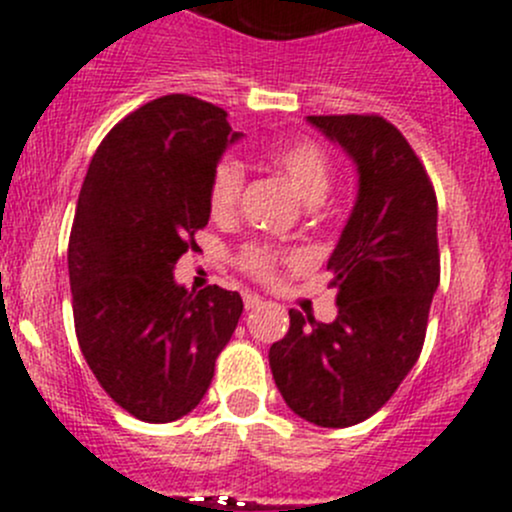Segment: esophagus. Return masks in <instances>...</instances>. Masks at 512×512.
<instances>
[{
    "instance_id": "1",
    "label": "esophagus",
    "mask_w": 512,
    "mask_h": 512,
    "mask_svg": "<svg viewBox=\"0 0 512 512\" xmlns=\"http://www.w3.org/2000/svg\"><path fill=\"white\" fill-rule=\"evenodd\" d=\"M243 304H246V311H253V309H259L261 304H264V299L256 294H246L243 296Z\"/></svg>"
}]
</instances>
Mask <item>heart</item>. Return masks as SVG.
<instances>
[{"label": "heart", "mask_w": 512, "mask_h": 512, "mask_svg": "<svg viewBox=\"0 0 512 512\" xmlns=\"http://www.w3.org/2000/svg\"><path fill=\"white\" fill-rule=\"evenodd\" d=\"M269 160L284 178L291 180V186L309 206L319 203L332 186V163H329L324 150L311 140L279 145V148L271 150ZM243 186H246V168H243L241 160L231 158V155L218 160L211 170V180H208V206H211L213 216H233L238 201H241ZM276 259H279V253L271 246L251 243L241 251L238 264L256 279H269L276 269Z\"/></svg>", "instance_id": "1"}]
</instances>
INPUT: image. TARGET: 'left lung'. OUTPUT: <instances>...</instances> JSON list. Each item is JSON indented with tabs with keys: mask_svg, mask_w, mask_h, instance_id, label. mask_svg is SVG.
Listing matches in <instances>:
<instances>
[{
	"mask_svg": "<svg viewBox=\"0 0 512 512\" xmlns=\"http://www.w3.org/2000/svg\"><path fill=\"white\" fill-rule=\"evenodd\" d=\"M357 165L359 191L329 256L337 319L289 311L269 349L281 397L301 420L352 427L397 392L422 352L440 284L437 198L405 135L379 115H309Z\"/></svg>",
	"mask_w": 512,
	"mask_h": 512,
	"instance_id": "obj_1",
	"label": "left lung"
}]
</instances>
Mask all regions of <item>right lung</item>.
<instances>
[{
  "label": "right lung",
  "mask_w": 512,
  "mask_h": 512,
  "mask_svg": "<svg viewBox=\"0 0 512 512\" xmlns=\"http://www.w3.org/2000/svg\"><path fill=\"white\" fill-rule=\"evenodd\" d=\"M221 107L165 95L120 120L92 155L67 248L82 357L143 422L196 410L241 319L238 291H188L173 269L211 218L208 180L233 133Z\"/></svg>",
  "instance_id": "obj_1"
}]
</instances>
